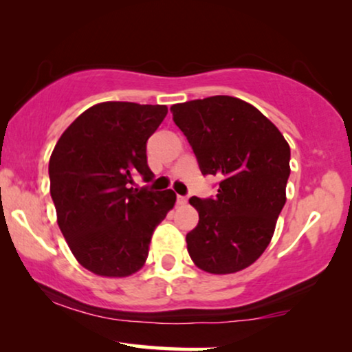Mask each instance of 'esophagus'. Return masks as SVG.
<instances>
[{
	"label": "esophagus",
	"instance_id": "34e87169",
	"mask_svg": "<svg viewBox=\"0 0 352 352\" xmlns=\"http://www.w3.org/2000/svg\"><path fill=\"white\" fill-rule=\"evenodd\" d=\"M186 204H187V197L177 195V205H186Z\"/></svg>",
	"mask_w": 352,
	"mask_h": 352
}]
</instances>
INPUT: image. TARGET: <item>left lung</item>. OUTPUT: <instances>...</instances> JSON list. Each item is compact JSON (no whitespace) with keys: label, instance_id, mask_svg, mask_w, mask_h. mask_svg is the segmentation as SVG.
<instances>
[{"label":"left lung","instance_id":"left-lung-1","mask_svg":"<svg viewBox=\"0 0 352 352\" xmlns=\"http://www.w3.org/2000/svg\"><path fill=\"white\" fill-rule=\"evenodd\" d=\"M201 175L221 177L214 199L192 197L199 224L186 235L201 271L234 274L264 253L287 201L290 146L271 120L232 96L171 105Z\"/></svg>","mask_w":352,"mask_h":352}]
</instances>
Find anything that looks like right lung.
Segmentation results:
<instances>
[{
  "label": "right lung",
  "instance_id": "right-lung-1",
  "mask_svg": "<svg viewBox=\"0 0 352 352\" xmlns=\"http://www.w3.org/2000/svg\"><path fill=\"white\" fill-rule=\"evenodd\" d=\"M166 105L96 104L62 133L50 158L57 224L81 266L100 277H128L146 263L153 230L173 210L171 189H133L151 181L147 139Z\"/></svg>",
  "mask_w": 352,
  "mask_h": 352
}]
</instances>
